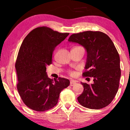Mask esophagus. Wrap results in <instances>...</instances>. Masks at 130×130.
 Listing matches in <instances>:
<instances>
[{
  "label": "esophagus",
  "instance_id": "1",
  "mask_svg": "<svg viewBox=\"0 0 130 130\" xmlns=\"http://www.w3.org/2000/svg\"><path fill=\"white\" fill-rule=\"evenodd\" d=\"M76 84V83L73 80H71V81H70V86H73L74 84Z\"/></svg>",
  "mask_w": 130,
  "mask_h": 130
}]
</instances>
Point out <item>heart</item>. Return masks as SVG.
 Segmentation results:
<instances>
[{"mask_svg":"<svg viewBox=\"0 0 130 130\" xmlns=\"http://www.w3.org/2000/svg\"><path fill=\"white\" fill-rule=\"evenodd\" d=\"M68 74H69L71 76H74L75 75V72L74 71H72V70H68Z\"/></svg>","mask_w":130,"mask_h":130,"instance_id":"obj_1","label":"heart"}]
</instances>
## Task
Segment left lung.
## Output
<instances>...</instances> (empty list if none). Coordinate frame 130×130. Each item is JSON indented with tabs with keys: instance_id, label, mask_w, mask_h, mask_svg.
I'll use <instances>...</instances> for the list:
<instances>
[{
	"instance_id": "8db88e82",
	"label": "left lung",
	"mask_w": 130,
	"mask_h": 130,
	"mask_svg": "<svg viewBox=\"0 0 130 130\" xmlns=\"http://www.w3.org/2000/svg\"><path fill=\"white\" fill-rule=\"evenodd\" d=\"M68 41L77 43L87 50L86 70L83 76L93 78V83H81L84 91L77 97L85 108L100 109L109 105L117 93L121 76L120 57L114 43L100 31L73 34Z\"/></svg>"
}]
</instances>
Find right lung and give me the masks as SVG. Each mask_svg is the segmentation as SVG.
<instances>
[{
	"label": "right lung",
	"instance_id": "1",
	"mask_svg": "<svg viewBox=\"0 0 130 130\" xmlns=\"http://www.w3.org/2000/svg\"><path fill=\"white\" fill-rule=\"evenodd\" d=\"M69 33H60L46 26L33 29L22 41L16 59L17 89L28 108L43 112L57 104L63 89L70 85L67 79L53 80L46 74L53 53Z\"/></svg>",
	"mask_w": 130,
	"mask_h": 130
}]
</instances>
